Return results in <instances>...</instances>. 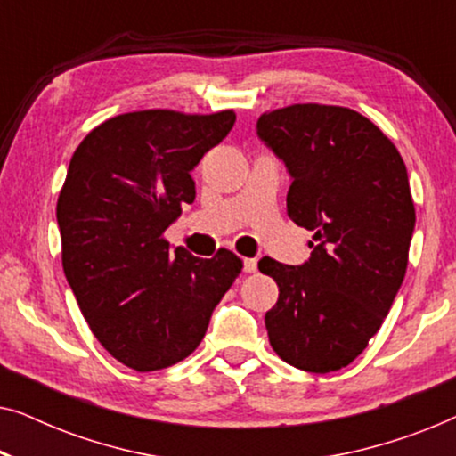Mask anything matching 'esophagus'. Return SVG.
<instances>
[{"mask_svg": "<svg viewBox=\"0 0 456 456\" xmlns=\"http://www.w3.org/2000/svg\"><path fill=\"white\" fill-rule=\"evenodd\" d=\"M242 270H245L247 273L257 272V259H245V261H242Z\"/></svg>", "mask_w": 456, "mask_h": 456, "instance_id": "34e87169", "label": "esophagus"}]
</instances>
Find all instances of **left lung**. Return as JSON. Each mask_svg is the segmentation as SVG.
Returning a JSON list of instances; mask_svg holds the SVG:
<instances>
[{
  "label": "left lung",
  "instance_id": "1",
  "mask_svg": "<svg viewBox=\"0 0 456 456\" xmlns=\"http://www.w3.org/2000/svg\"><path fill=\"white\" fill-rule=\"evenodd\" d=\"M257 136L290 174L286 211L314 232L311 257H264L278 303L265 314L278 357L303 371L353 363L401 289L415 230L407 167L392 141L359 111L298 103L267 111Z\"/></svg>",
  "mask_w": 456,
  "mask_h": 456
}]
</instances>
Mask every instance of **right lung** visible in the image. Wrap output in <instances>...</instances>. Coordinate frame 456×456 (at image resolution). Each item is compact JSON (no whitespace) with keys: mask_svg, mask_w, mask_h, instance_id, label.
I'll return each mask as SVG.
<instances>
[{"mask_svg":"<svg viewBox=\"0 0 456 456\" xmlns=\"http://www.w3.org/2000/svg\"><path fill=\"white\" fill-rule=\"evenodd\" d=\"M234 111H130L93 128L74 151L58 199L61 265L91 332L136 371L195 351L242 261L201 259L164 239L195 201L191 172L226 139Z\"/></svg>","mask_w":456,"mask_h":456,"instance_id":"obj_1","label":"right lung"}]
</instances>
